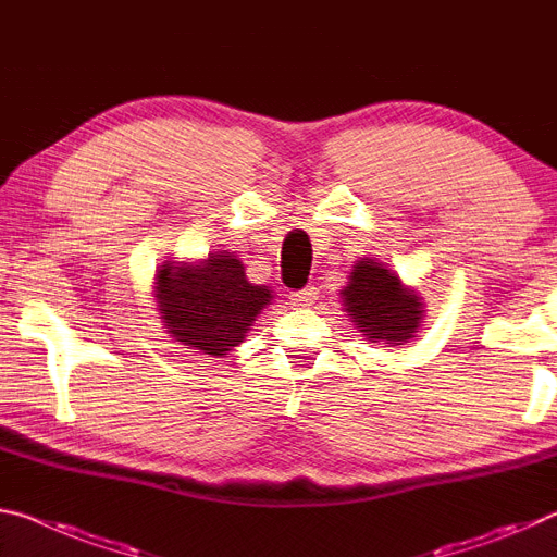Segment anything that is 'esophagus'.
Returning <instances> with one entry per match:
<instances>
[{
    "instance_id": "esophagus-1",
    "label": "esophagus",
    "mask_w": 557,
    "mask_h": 557,
    "mask_svg": "<svg viewBox=\"0 0 557 557\" xmlns=\"http://www.w3.org/2000/svg\"><path fill=\"white\" fill-rule=\"evenodd\" d=\"M318 300V288L315 286H306L296 290V294H290V304H294L296 308H308L313 306Z\"/></svg>"
}]
</instances>
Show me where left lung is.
I'll return each mask as SVG.
<instances>
[{
    "label": "left lung",
    "instance_id": "8db88e82",
    "mask_svg": "<svg viewBox=\"0 0 557 557\" xmlns=\"http://www.w3.org/2000/svg\"><path fill=\"white\" fill-rule=\"evenodd\" d=\"M341 306L364 341L405 345L417 338L424 321V300L403 284L395 271L377 259L364 257L355 263L348 284L341 290Z\"/></svg>",
    "mask_w": 557,
    "mask_h": 557
}]
</instances>
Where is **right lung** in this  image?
<instances>
[{"label": "right lung", "mask_w": 557, "mask_h": 557, "mask_svg": "<svg viewBox=\"0 0 557 557\" xmlns=\"http://www.w3.org/2000/svg\"><path fill=\"white\" fill-rule=\"evenodd\" d=\"M152 288L154 311L170 338L209 358H224L244 343L273 300L271 286L251 284L232 251H214L199 261H165Z\"/></svg>", "instance_id": "add662e5"}]
</instances>
